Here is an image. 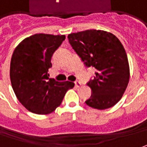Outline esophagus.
Segmentation results:
<instances>
[{
	"label": "esophagus",
	"mask_w": 147,
	"mask_h": 147,
	"mask_svg": "<svg viewBox=\"0 0 147 147\" xmlns=\"http://www.w3.org/2000/svg\"><path fill=\"white\" fill-rule=\"evenodd\" d=\"M75 86L76 87V88H79V87L81 86V83L80 81H78V80H76V81H75Z\"/></svg>",
	"instance_id": "34e87169"
}]
</instances>
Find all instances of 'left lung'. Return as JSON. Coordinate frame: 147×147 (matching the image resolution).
Returning a JSON list of instances; mask_svg holds the SVG:
<instances>
[{"label": "left lung", "instance_id": "obj_1", "mask_svg": "<svg viewBox=\"0 0 147 147\" xmlns=\"http://www.w3.org/2000/svg\"><path fill=\"white\" fill-rule=\"evenodd\" d=\"M67 38L84 65L96 70L87 83L92 95L85 103L100 110L115 105L129 80L128 58L119 39L111 33L96 30L70 34Z\"/></svg>", "mask_w": 147, "mask_h": 147}]
</instances>
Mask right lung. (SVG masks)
I'll return each mask as SVG.
<instances>
[{
    "label": "right lung",
    "instance_id": "add662e5",
    "mask_svg": "<svg viewBox=\"0 0 147 147\" xmlns=\"http://www.w3.org/2000/svg\"><path fill=\"white\" fill-rule=\"evenodd\" d=\"M65 35L36 34L22 41L11 58L10 80L18 100L29 111L48 114L63 101L73 82L49 78L51 57Z\"/></svg>",
    "mask_w": 147,
    "mask_h": 147
}]
</instances>
